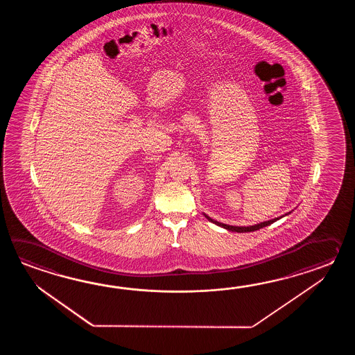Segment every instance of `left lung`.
<instances>
[{"mask_svg":"<svg viewBox=\"0 0 355 355\" xmlns=\"http://www.w3.org/2000/svg\"><path fill=\"white\" fill-rule=\"evenodd\" d=\"M289 213H292V211H289ZM289 213H286L284 216H288ZM204 217L208 219L209 222L211 223H214V225H217L219 227H223V228H226L228 231H232V232H254V231H257V230H260V228H263V227L269 226V225H272L274 222H277L278 219L283 218L284 216H282V217H278V218L270 219V220H265V222H261V223H257V225H254V226H230V225H225V223H220V222H217V220H214V219H211L209 216H207L205 213H203Z\"/></svg>","mask_w":355,"mask_h":355,"instance_id":"left-lung-1","label":"left lung"}]
</instances>
